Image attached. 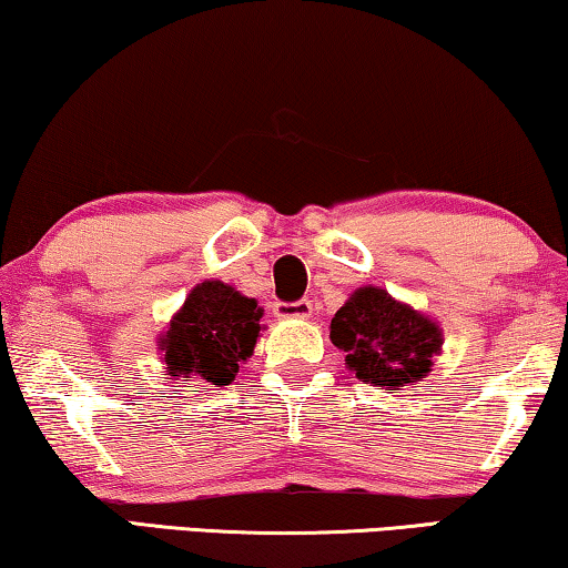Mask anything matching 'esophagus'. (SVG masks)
I'll use <instances>...</instances> for the list:
<instances>
[{"label":"esophagus","mask_w":568,"mask_h":568,"mask_svg":"<svg viewBox=\"0 0 568 568\" xmlns=\"http://www.w3.org/2000/svg\"><path fill=\"white\" fill-rule=\"evenodd\" d=\"M276 317H310L312 315V302L310 300H297V302H276L274 304Z\"/></svg>","instance_id":"1"}]
</instances>
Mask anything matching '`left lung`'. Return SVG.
<instances>
[{
  "label": "left lung",
  "instance_id": "obj_1",
  "mask_svg": "<svg viewBox=\"0 0 568 568\" xmlns=\"http://www.w3.org/2000/svg\"><path fill=\"white\" fill-rule=\"evenodd\" d=\"M331 341L358 379L384 389L425 379L443 343L433 320L376 286H361L335 312Z\"/></svg>",
  "mask_w": 568,
  "mask_h": 568
}]
</instances>
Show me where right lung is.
Masks as SVG:
<instances>
[{"label": "right lung", "instance_id": "right-lung-1", "mask_svg": "<svg viewBox=\"0 0 568 568\" xmlns=\"http://www.w3.org/2000/svg\"><path fill=\"white\" fill-rule=\"evenodd\" d=\"M264 312L256 300L243 297L223 282H202L171 320L161 351L171 376L230 384L241 361L253 353L258 320Z\"/></svg>", "mask_w": 568, "mask_h": 568}]
</instances>
